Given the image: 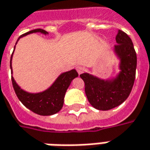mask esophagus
Here are the masks:
<instances>
[{
  "instance_id": "34e87169",
  "label": "esophagus",
  "mask_w": 150,
  "mask_h": 150,
  "mask_svg": "<svg viewBox=\"0 0 150 150\" xmlns=\"http://www.w3.org/2000/svg\"><path fill=\"white\" fill-rule=\"evenodd\" d=\"M76 71H77L79 75H81L83 72V68L82 67H80V66H78V67H76Z\"/></svg>"
}]
</instances>
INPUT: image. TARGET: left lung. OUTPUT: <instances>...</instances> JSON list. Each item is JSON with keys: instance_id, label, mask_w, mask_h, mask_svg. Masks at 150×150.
<instances>
[{"instance_id": "1", "label": "left lung", "mask_w": 150, "mask_h": 150, "mask_svg": "<svg viewBox=\"0 0 150 150\" xmlns=\"http://www.w3.org/2000/svg\"><path fill=\"white\" fill-rule=\"evenodd\" d=\"M116 41L117 44L112 48L119 60L116 76L104 79L88 73L80 75L88 102L98 110L107 111L122 104L130 95L135 82L137 57L132 41L122 30H118Z\"/></svg>"}]
</instances>
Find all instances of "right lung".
<instances>
[{
	"instance_id": "obj_1",
	"label": "right lung",
	"mask_w": 150,
	"mask_h": 150,
	"mask_svg": "<svg viewBox=\"0 0 150 150\" xmlns=\"http://www.w3.org/2000/svg\"><path fill=\"white\" fill-rule=\"evenodd\" d=\"M33 33H40L44 35L48 34V33L42 28H36L19 37L16 43L18 42L20 38H23ZM15 46L14 47V52H15ZM14 52L11 57V74H13L12 57H13ZM78 75H79L75 69L62 73L49 88L39 93L27 92L16 83L13 76H11V79H12L13 87H14L16 95L19 101L27 108L31 110L34 113L38 114L41 116H51V115L57 113L58 112L62 109L67 88H69L71 81L75 78L78 77Z\"/></svg>"
}]
</instances>
